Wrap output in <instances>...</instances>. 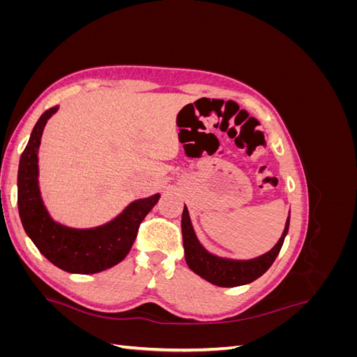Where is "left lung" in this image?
Here are the masks:
<instances>
[{
	"label": "left lung",
	"instance_id": "obj_1",
	"mask_svg": "<svg viewBox=\"0 0 357 357\" xmlns=\"http://www.w3.org/2000/svg\"><path fill=\"white\" fill-rule=\"evenodd\" d=\"M289 222L290 211L282 236H280V240L269 252L253 259L222 257L210 253L207 248L199 243L195 229H193L192 226L189 210L185 205L181 214V234L188 266L204 280H207L211 284L220 287H235L252 283L256 278L265 274L268 271V268L275 261V257L280 253V248H282L287 235Z\"/></svg>",
	"mask_w": 357,
	"mask_h": 357
}]
</instances>
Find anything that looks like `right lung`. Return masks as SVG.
<instances>
[{
  "instance_id": "right-lung-1",
  "label": "right lung",
  "mask_w": 357,
  "mask_h": 357,
  "mask_svg": "<svg viewBox=\"0 0 357 357\" xmlns=\"http://www.w3.org/2000/svg\"><path fill=\"white\" fill-rule=\"evenodd\" d=\"M59 107L40 116L19 160L17 207L26 235L40 253L63 271L95 274L123 261L137 238L138 226L159 201L160 193L126 205L114 219L95 228H71L52 218L41 198L38 183V149L49 119Z\"/></svg>"
}]
</instances>
